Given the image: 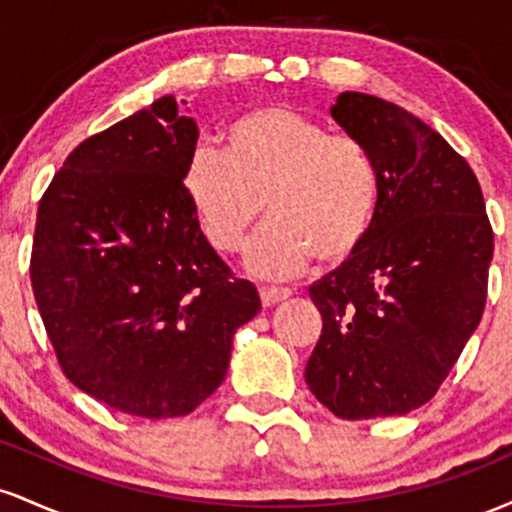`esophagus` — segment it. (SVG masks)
<instances>
[{
	"label": "esophagus",
	"mask_w": 512,
	"mask_h": 512,
	"mask_svg": "<svg viewBox=\"0 0 512 512\" xmlns=\"http://www.w3.org/2000/svg\"><path fill=\"white\" fill-rule=\"evenodd\" d=\"M291 296L289 289H276V286H262L260 289V298L264 308H272V305L286 301Z\"/></svg>",
	"instance_id": "34e87169"
}]
</instances>
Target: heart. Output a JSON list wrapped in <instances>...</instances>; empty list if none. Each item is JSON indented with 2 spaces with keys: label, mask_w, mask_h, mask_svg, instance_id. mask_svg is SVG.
I'll use <instances>...</instances> for the list:
<instances>
[{
  "label": "heart",
  "mask_w": 512,
  "mask_h": 512,
  "mask_svg": "<svg viewBox=\"0 0 512 512\" xmlns=\"http://www.w3.org/2000/svg\"><path fill=\"white\" fill-rule=\"evenodd\" d=\"M182 187L209 245L236 252L260 221L248 267L269 279L303 272L313 257L337 267L366 243L380 204V170L361 139L267 105L223 129V154L197 146Z\"/></svg>",
  "instance_id": "obj_1"
}]
</instances>
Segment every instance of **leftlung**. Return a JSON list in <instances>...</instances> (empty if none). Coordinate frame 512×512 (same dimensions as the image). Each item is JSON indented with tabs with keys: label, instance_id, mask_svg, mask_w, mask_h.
<instances>
[{
	"label": "left lung",
	"instance_id": "1",
	"mask_svg": "<svg viewBox=\"0 0 512 512\" xmlns=\"http://www.w3.org/2000/svg\"><path fill=\"white\" fill-rule=\"evenodd\" d=\"M332 117L380 170L366 243L310 286L322 334L310 392L339 419H380L438 392L486 303L493 231L477 175L395 103L346 91Z\"/></svg>",
	"mask_w": 512,
	"mask_h": 512
}]
</instances>
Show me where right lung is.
<instances>
[{
  "mask_svg": "<svg viewBox=\"0 0 512 512\" xmlns=\"http://www.w3.org/2000/svg\"><path fill=\"white\" fill-rule=\"evenodd\" d=\"M197 122L163 96L93 134L40 199L31 284L72 383L122 414L195 411L260 313L199 228L182 187Z\"/></svg>",
  "mask_w": 512,
  "mask_h": 512,
  "instance_id": "add662e5",
  "label": "right lung"
}]
</instances>
